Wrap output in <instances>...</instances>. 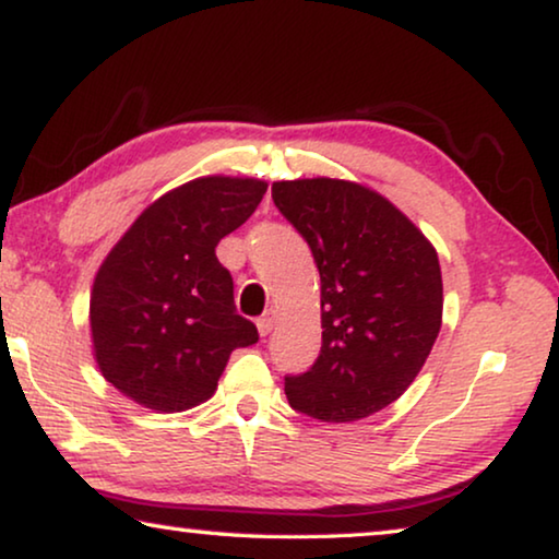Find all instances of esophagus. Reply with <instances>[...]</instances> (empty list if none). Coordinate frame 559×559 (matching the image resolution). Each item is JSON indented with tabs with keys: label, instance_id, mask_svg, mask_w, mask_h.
<instances>
[{
	"label": "esophagus",
	"instance_id": "esophagus-1",
	"mask_svg": "<svg viewBox=\"0 0 559 559\" xmlns=\"http://www.w3.org/2000/svg\"><path fill=\"white\" fill-rule=\"evenodd\" d=\"M255 326H258V333H261V336H269V333L273 331V326H276V313H273V311L263 313L261 319L255 321Z\"/></svg>",
	"mask_w": 559,
	"mask_h": 559
}]
</instances>
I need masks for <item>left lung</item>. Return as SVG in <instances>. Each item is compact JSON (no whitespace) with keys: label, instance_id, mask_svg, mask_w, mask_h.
I'll list each match as a JSON object with an SVG mask.
<instances>
[{"label":"left lung","instance_id":"8db88e82","mask_svg":"<svg viewBox=\"0 0 559 559\" xmlns=\"http://www.w3.org/2000/svg\"><path fill=\"white\" fill-rule=\"evenodd\" d=\"M271 193L321 276V354L286 377L288 404L321 421L366 419L396 402L431 354L444 308L439 255L361 182L281 180Z\"/></svg>","mask_w":559,"mask_h":559}]
</instances>
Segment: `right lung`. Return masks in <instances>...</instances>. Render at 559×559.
Wrapping results in <instances>:
<instances>
[{
    "label": "right lung",
    "mask_w": 559,
    "mask_h": 559,
    "mask_svg": "<svg viewBox=\"0 0 559 559\" xmlns=\"http://www.w3.org/2000/svg\"><path fill=\"white\" fill-rule=\"evenodd\" d=\"M258 178L205 175L150 203L105 255L90 294L93 354L103 377L145 409L207 402L230 354L258 341L238 316L215 246L265 195Z\"/></svg>",
    "instance_id": "obj_1"
}]
</instances>
